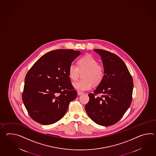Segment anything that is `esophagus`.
Segmentation results:
<instances>
[{
    "label": "esophagus",
    "instance_id": "1",
    "mask_svg": "<svg viewBox=\"0 0 156 156\" xmlns=\"http://www.w3.org/2000/svg\"><path fill=\"white\" fill-rule=\"evenodd\" d=\"M77 94H78V95L80 96V95H81V94H83V92H80V90H78V91H77Z\"/></svg>",
    "mask_w": 156,
    "mask_h": 156
}]
</instances>
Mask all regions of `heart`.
Returning a JSON list of instances; mask_svg holds the SVG:
<instances>
[{"mask_svg": "<svg viewBox=\"0 0 156 156\" xmlns=\"http://www.w3.org/2000/svg\"><path fill=\"white\" fill-rule=\"evenodd\" d=\"M82 74L83 80L74 82L73 87L80 91L90 90L93 84L97 85L101 83L104 76V68L98 64L96 59L88 55L82 56L78 61V66L71 64L68 69V76L73 80H76Z\"/></svg>", "mask_w": 156, "mask_h": 156, "instance_id": "heart-1", "label": "heart"}]
</instances>
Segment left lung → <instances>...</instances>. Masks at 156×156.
<instances>
[{
	"label": "left lung",
	"mask_w": 156,
	"mask_h": 156,
	"mask_svg": "<svg viewBox=\"0 0 156 156\" xmlns=\"http://www.w3.org/2000/svg\"><path fill=\"white\" fill-rule=\"evenodd\" d=\"M94 51L101 56L105 73L94 94H88L90 101L85 109L97 124L111 126L121 119L130 106L133 80L127 66L118 55L101 49ZM99 94L101 97L95 96Z\"/></svg>",
	"instance_id": "obj_1"
}]
</instances>
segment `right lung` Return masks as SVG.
Here are the masks:
<instances>
[{
    "mask_svg": "<svg viewBox=\"0 0 156 156\" xmlns=\"http://www.w3.org/2000/svg\"><path fill=\"white\" fill-rule=\"evenodd\" d=\"M81 52L58 49L42 56L28 70L22 100L30 117L42 125L59 121L77 96L68 76L70 65Z\"/></svg>",
    "mask_w": 156,
    "mask_h": 156,
    "instance_id": "obj_1",
    "label": "right lung"
}]
</instances>
